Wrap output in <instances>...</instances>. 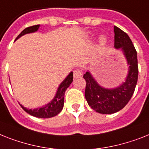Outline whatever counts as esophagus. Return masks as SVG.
I'll return each mask as SVG.
<instances>
[{"label": "esophagus", "mask_w": 149, "mask_h": 149, "mask_svg": "<svg viewBox=\"0 0 149 149\" xmlns=\"http://www.w3.org/2000/svg\"><path fill=\"white\" fill-rule=\"evenodd\" d=\"M82 76V71L80 70H76L73 72V77L74 78H79Z\"/></svg>", "instance_id": "esophagus-1"}]
</instances>
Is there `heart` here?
<instances>
[{
	"label": "heart",
	"instance_id": "heart-1",
	"mask_svg": "<svg viewBox=\"0 0 149 149\" xmlns=\"http://www.w3.org/2000/svg\"><path fill=\"white\" fill-rule=\"evenodd\" d=\"M107 42V37L104 35H102L100 37V43H101V45H105Z\"/></svg>",
	"mask_w": 149,
	"mask_h": 149
}]
</instances>
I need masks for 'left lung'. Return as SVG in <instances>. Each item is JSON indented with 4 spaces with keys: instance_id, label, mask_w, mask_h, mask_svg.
Returning a JSON list of instances; mask_svg holds the SVG:
<instances>
[{
    "instance_id": "8db88e82",
    "label": "left lung",
    "mask_w": 149,
    "mask_h": 149,
    "mask_svg": "<svg viewBox=\"0 0 149 149\" xmlns=\"http://www.w3.org/2000/svg\"><path fill=\"white\" fill-rule=\"evenodd\" d=\"M116 49H118L126 60L128 73L125 80L117 86L107 88L101 86L89 70L83 75L86 82L85 97L89 106L101 114H112L123 109L129 102L137 84V53L127 33L115 26Z\"/></svg>"
}]
</instances>
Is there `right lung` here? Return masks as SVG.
I'll return each instance as SVG.
<instances>
[{
  "label": "right lung",
  "mask_w": 149,
  "mask_h": 149,
  "mask_svg": "<svg viewBox=\"0 0 149 149\" xmlns=\"http://www.w3.org/2000/svg\"><path fill=\"white\" fill-rule=\"evenodd\" d=\"M39 28L40 25H35V26H30V27H27V28H25L22 32L20 33V34L18 35L17 37L16 38L15 41L17 39H19L20 37H22V36H24V35L37 32L39 30ZM72 79H73V75H72V72L71 71L68 74V76L64 79L62 83H60V86H58L54 99L50 102L46 104L45 106L35 109L26 108V107H24L20 103V106L28 114L31 115L33 116L37 117V118H47L55 116L59 114L62 111L63 108L64 94H65L66 89L72 83Z\"/></svg>",
  "instance_id": "obj_1"
}]
</instances>
